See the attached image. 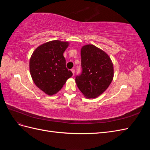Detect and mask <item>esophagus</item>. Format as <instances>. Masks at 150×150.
I'll use <instances>...</instances> for the list:
<instances>
[{"label":"esophagus","mask_w":150,"mask_h":150,"mask_svg":"<svg viewBox=\"0 0 150 150\" xmlns=\"http://www.w3.org/2000/svg\"><path fill=\"white\" fill-rule=\"evenodd\" d=\"M71 71H72V74H73V76L74 75V73H75V70H74V69H71Z\"/></svg>","instance_id":"esophagus-1"}]
</instances>
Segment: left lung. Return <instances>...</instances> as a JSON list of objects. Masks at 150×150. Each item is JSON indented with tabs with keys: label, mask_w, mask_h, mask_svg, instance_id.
Segmentation results:
<instances>
[{
	"label": "left lung",
	"mask_w": 150,
	"mask_h": 150,
	"mask_svg": "<svg viewBox=\"0 0 150 150\" xmlns=\"http://www.w3.org/2000/svg\"><path fill=\"white\" fill-rule=\"evenodd\" d=\"M81 56L83 71L76 78L77 86L86 98H96L112 82L114 76L112 62L105 52L93 44L83 46Z\"/></svg>",
	"instance_id": "1"
}]
</instances>
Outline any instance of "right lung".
<instances>
[{"label": "right lung", "mask_w": 150, "mask_h": 150, "mask_svg": "<svg viewBox=\"0 0 150 150\" xmlns=\"http://www.w3.org/2000/svg\"><path fill=\"white\" fill-rule=\"evenodd\" d=\"M69 42L54 40L40 45L31 55L30 73L34 83L49 96L57 93L72 76L63 53Z\"/></svg>", "instance_id": "obj_1"}]
</instances>
